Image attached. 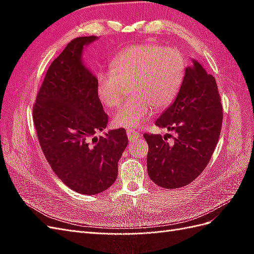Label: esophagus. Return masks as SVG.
Listing matches in <instances>:
<instances>
[{
  "label": "esophagus",
  "mask_w": 254,
  "mask_h": 254,
  "mask_svg": "<svg viewBox=\"0 0 254 254\" xmlns=\"http://www.w3.org/2000/svg\"><path fill=\"white\" fill-rule=\"evenodd\" d=\"M141 134L137 132V131H135V130H127V136H128V139L131 141V140H134V139H137V137H139Z\"/></svg>",
  "instance_id": "34e87169"
}]
</instances>
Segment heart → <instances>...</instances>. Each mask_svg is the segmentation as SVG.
<instances>
[{"instance_id":"b5f03b06","label":"heart","mask_w":254,"mask_h":254,"mask_svg":"<svg viewBox=\"0 0 254 254\" xmlns=\"http://www.w3.org/2000/svg\"><path fill=\"white\" fill-rule=\"evenodd\" d=\"M186 60L180 51L156 43H139L122 50L110 63V71L97 74L99 101L118 108L127 94L133 96L115 113L113 124L136 128L152 110L170 107L178 96L186 76Z\"/></svg>"}]
</instances>
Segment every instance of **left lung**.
Segmentation results:
<instances>
[{"mask_svg":"<svg viewBox=\"0 0 254 254\" xmlns=\"http://www.w3.org/2000/svg\"><path fill=\"white\" fill-rule=\"evenodd\" d=\"M220 101L215 77L194 61L193 66L187 67L176 101L155 123L160 128L174 130V142L168 143L161 134H144L148 143V175L157 186L186 187L203 172L221 131Z\"/></svg>","mask_w":254,"mask_h":254,"instance_id":"8db88e82","label":"left lung"}]
</instances>
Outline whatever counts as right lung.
<instances>
[{"label": "right lung", "mask_w": 254, "mask_h": 254, "mask_svg": "<svg viewBox=\"0 0 254 254\" xmlns=\"http://www.w3.org/2000/svg\"><path fill=\"white\" fill-rule=\"evenodd\" d=\"M95 39L78 37L67 43L50 65L33 107L38 141L53 172L86 195L112 186L128 144L123 128L95 136L109 120L97 95L96 78L81 61L83 47Z\"/></svg>", "instance_id": "1"}]
</instances>
